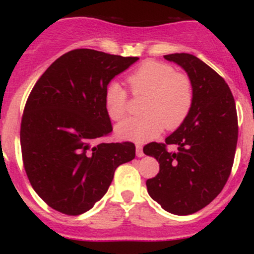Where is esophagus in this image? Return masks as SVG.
<instances>
[{
    "label": "esophagus",
    "instance_id": "esophagus-1",
    "mask_svg": "<svg viewBox=\"0 0 254 254\" xmlns=\"http://www.w3.org/2000/svg\"><path fill=\"white\" fill-rule=\"evenodd\" d=\"M136 155L138 156V157L144 156V154H143V148H142V145H139V144L136 145Z\"/></svg>",
    "mask_w": 254,
    "mask_h": 254
}]
</instances>
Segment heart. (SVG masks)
<instances>
[{
	"mask_svg": "<svg viewBox=\"0 0 254 254\" xmlns=\"http://www.w3.org/2000/svg\"><path fill=\"white\" fill-rule=\"evenodd\" d=\"M131 92L145 95L139 117H129L116 127L123 139L144 143L165 129H176L188 118L193 101L190 78L176 72L170 64L145 61L127 76ZM105 107L109 117L118 121L127 112V90L117 81L105 89Z\"/></svg>",
	"mask_w": 254,
	"mask_h": 254,
	"instance_id": "heart-1",
	"label": "heart"
}]
</instances>
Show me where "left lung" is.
<instances>
[{
  "label": "left lung",
  "instance_id": "8db88e82",
  "mask_svg": "<svg viewBox=\"0 0 254 254\" xmlns=\"http://www.w3.org/2000/svg\"><path fill=\"white\" fill-rule=\"evenodd\" d=\"M186 71L193 90L188 118L165 139L143 148L160 164L147 180L149 196L174 215H190L212 202L228 180L238 142V116L228 84L199 58L190 54L166 55ZM174 144L176 152L165 149Z\"/></svg>",
  "mask_w": 254,
  "mask_h": 254
}]
</instances>
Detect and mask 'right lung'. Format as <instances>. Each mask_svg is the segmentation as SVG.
I'll list each match as a JSON object with an SVG mask.
<instances>
[{
	"label": "right lung",
	"instance_id": "right-lung-1",
	"mask_svg": "<svg viewBox=\"0 0 254 254\" xmlns=\"http://www.w3.org/2000/svg\"><path fill=\"white\" fill-rule=\"evenodd\" d=\"M138 57L77 49L57 58L34 84L20 130L26 174L38 196L66 215L88 211L109 190L135 144L95 143L112 125L105 89Z\"/></svg>",
	"mask_w": 254,
	"mask_h": 254
}]
</instances>
